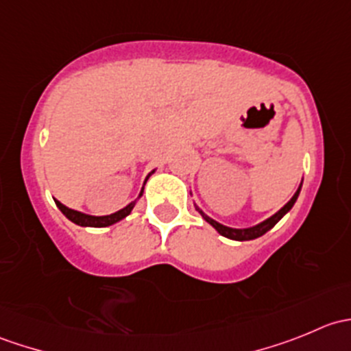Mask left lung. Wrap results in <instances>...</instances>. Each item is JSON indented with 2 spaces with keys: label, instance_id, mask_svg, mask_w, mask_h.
<instances>
[{
  "label": "left lung",
  "instance_id": "obj_1",
  "mask_svg": "<svg viewBox=\"0 0 351 351\" xmlns=\"http://www.w3.org/2000/svg\"><path fill=\"white\" fill-rule=\"evenodd\" d=\"M300 186H302V183H300ZM300 186H299V189H297V192L293 193V197L290 198L289 202H287V204L284 205V207H282L280 210L277 212V214H274V215H271V217H268L267 221L260 222V224L253 226V228H244V229L228 228V226L221 224V222L214 221V219L208 217L207 214H204V212H202L200 208L197 207V205H195V208H197L198 212H200L202 217H204L205 221H207L208 224H210L212 228H214L215 231H217L219 234H221V236H224V238H228V239H234V241H250V239H256V238H260V236H263L265 232L270 231V229L274 228V226L277 224V222L280 221L282 217H284V215L287 214V212H289L290 208L293 207V204H295L297 197H299V193H300Z\"/></svg>",
  "mask_w": 351,
  "mask_h": 351
}]
</instances>
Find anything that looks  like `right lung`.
Wrapping results in <instances>:
<instances>
[{
	"label": "right lung",
	"mask_w": 351,
	"mask_h": 351,
	"mask_svg": "<svg viewBox=\"0 0 351 351\" xmlns=\"http://www.w3.org/2000/svg\"><path fill=\"white\" fill-rule=\"evenodd\" d=\"M151 173H154V171H151ZM151 173H149V175H151ZM147 178H149V176H147ZM143 192H144V189L141 190L139 197L143 195ZM139 197H137V198H139ZM136 202L137 200L130 202V204L127 205V207H123L122 210L115 212V214L101 215V217H97V215H88V214H83V212L73 210V208H69V207H66V205H62L59 200H56V205H58L59 210H61L62 214H64L71 222H74V224L83 226V228H107V226L115 224V222L122 221L123 217H127V215H129L130 212H132V208H134V205H136Z\"/></svg>",
	"instance_id": "add662e5"
}]
</instances>
